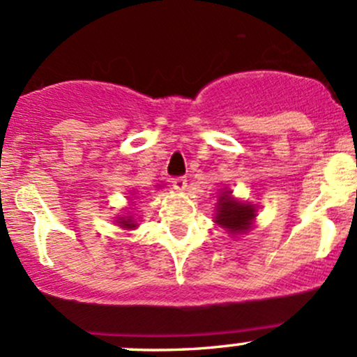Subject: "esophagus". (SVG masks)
I'll return each instance as SVG.
<instances>
[{"label":"esophagus","instance_id":"34e87169","mask_svg":"<svg viewBox=\"0 0 357 357\" xmlns=\"http://www.w3.org/2000/svg\"><path fill=\"white\" fill-rule=\"evenodd\" d=\"M172 186L176 190H185L186 188V178L185 176H178V178H172Z\"/></svg>","mask_w":357,"mask_h":357}]
</instances>
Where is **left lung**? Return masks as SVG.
<instances>
[{"label":"left lung","mask_w":357,"mask_h":357,"mask_svg":"<svg viewBox=\"0 0 357 357\" xmlns=\"http://www.w3.org/2000/svg\"><path fill=\"white\" fill-rule=\"evenodd\" d=\"M255 218L254 205L236 202L231 197V192H225L219 197L218 202V215L215 222L221 225L231 233H245L252 225V219Z\"/></svg>","instance_id":"1"}]
</instances>
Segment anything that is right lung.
Masks as SVG:
<instances>
[{
  "label": "right lung",
  "mask_w": 357,
  "mask_h": 357,
  "mask_svg": "<svg viewBox=\"0 0 357 357\" xmlns=\"http://www.w3.org/2000/svg\"><path fill=\"white\" fill-rule=\"evenodd\" d=\"M119 222H121V226H122V228H135V222H132L131 221V219H124V218H122L121 219V221H119Z\"/></svg>",
  "instance_id": "1"
}]
</instances>
